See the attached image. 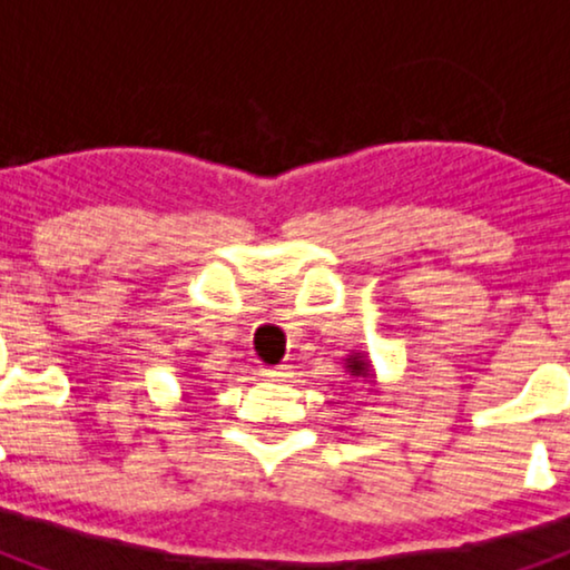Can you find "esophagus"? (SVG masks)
Masks as SVG:
<instances>
[{"instance_id": "34e87169", "label": "esophagus", "mask_w": 570, "mask_h": 570, "mask_svg": "<svg viewBox=\"0 0 570 570\" xmlns=\"http://www.w3.org/2000/svg\"><path fill=\"white\" fill-rule=\"evenodd\" d=\"M262 374L268 376V380H274V382H285V380H291V365H274V367H265V371H262Z\"/></svg>"}]
</instances>
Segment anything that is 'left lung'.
Instances as JSON below:
<instances>
[{
    "mask_svg": "<svg viewBox=\"0 0 570 570\" xmlns=\"http://www.w3.org/2000/svg\"><path fill=\"white\" fill-rule=\"evenodd\" d=\"M347 367H351V374L360 376V374H365V367H367V365L360 360V356H354V360H351V365H347Z\"/></svg>",
    "mask_w": 570,
    "mask_h": 570,
    "instance_id": "1",
    "label": "left lung"
}]
</instances>
